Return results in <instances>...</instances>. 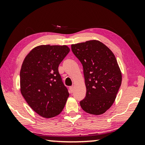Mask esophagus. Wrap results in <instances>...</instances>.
<instances>
[{
  "label": "esophagus",
  "instance_id": "esophagus-1",
  "mask_svg": "<svg viewBox=\"0 0 145 145\" xmlns=\"http://www.w3.org/2000/svg\"><path fill=\"white\" fill-rule=\"evenodd\" d=\"M69 90H70V92H71V93L73 92V91H74V86H71L69 87Z\"/></svg>",
  "mask_w": 145,
  "mask_h": 145
}]
</instances>
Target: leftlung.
<instances>
[{
    "instance_id": "8db88e82",
    "label": "left lung",
    "mask_w": 145,
    "mask_h": 145,
    "mask_svg": "<svg viewBox=\"0 0 145 145\" xmlns=\"http://www.w3.org/2000/svg\"><path fill=\"white\" fill-rule=\"evenodd\" d=\"M83 67L86 97L80 102L84 112L104 114L114 104L121 84V73L112 51L96 40L71 45Z\"/></svg>"
}]
</instances>
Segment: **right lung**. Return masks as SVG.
I'll return each mask as SVG.
<instances>
[{
	"mask_svg": "<svg viewBox=\"0 0 145 145\" xmlns=\"http://www.w3.org/2000/svg\"><path fill=\"white\" fill-rule=\"evenodd\" d=\"M69 51L66 45H40L29 52L22 65V94L31 108L43 118L60 114L69 96L58 70Z\"/></svg>",
	"mask_w": 145,
	"mask_h": 145,
	"instance_id": "add662e5",
	"label": "right lung"
}]
</instances>
